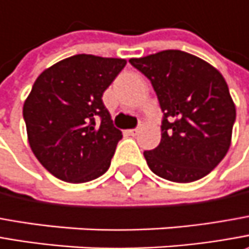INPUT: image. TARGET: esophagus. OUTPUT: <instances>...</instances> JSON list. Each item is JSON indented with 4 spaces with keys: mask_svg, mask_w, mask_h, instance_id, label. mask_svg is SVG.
<instances>
[{
    "mask_svg": "<svg viewBox=\"0 0 249 249\" xmlns=\"http://www.w3.org/2000/svg\"><path fill=\"white\" fill-rule=\"evenodd\" d=\"M128 132H129V135H136V133L139 132V128H133V129H129V131H128Z\"/></svg>",
    "mask_w": 249,
    "mask_h": 249,
    "instance_id": "34e87169",
    "label": "esophagus"
}]
</instances>
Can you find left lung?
Masks as SVG:
<instances>
[{
    "label": "left lung",
    "instance_id": "left-lung-1",
    "mask_svg": "<svg viewBox=\"0 0 249 249\" xmlns=\"http://www.w3.org/2000/svg\"><path fill=\"white\" fill-rule=\"evenodd\" d=\"M129 63L150 80L164 114L160 144L143 153L149 168L178 183L208 175L226 156L236 121L223 75L205 60L176 49Z\"/></svg>",
    "mask_w": 249,
    "mask_h": 249
}]
</instances>
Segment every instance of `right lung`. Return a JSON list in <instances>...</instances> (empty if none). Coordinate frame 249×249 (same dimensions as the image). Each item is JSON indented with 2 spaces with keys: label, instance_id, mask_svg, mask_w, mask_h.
Masks as SVG:
<instances>
[{
  "label": "right lung",
  "instance_id": "right-lung-1",
  "mask_svg": "<svg viewBox=\"0 0 249 249\" xmlns=\"http://www.w3.org/2000/svg\"><path fill=\"white\" fill-rule=\"evenodd\" d=\"M125 59L74 55L39 74L23 106L27 138L42 167L60 180L84 183L110 167L123 133L103 92Z\"/></svg>",
  "mask_w": 249,
  "mask_h": 249
}]
</instances>
